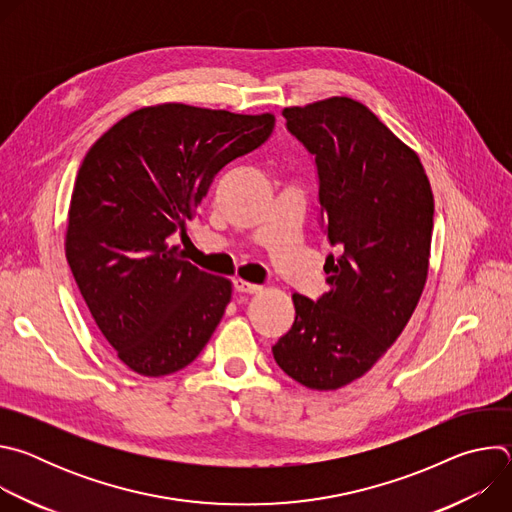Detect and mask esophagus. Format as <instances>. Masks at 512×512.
<instances>
[{
    "instance_id": "34e87169",
    "label": "esophagus",
    "mask_w": 512,
    "mask_h": 512,
    "mask_svg": "<svg viewBox=\"0 0 512 512\" xmlns=\"http://www.w3.org/2000/svg\"><path fill=\"white\" fill-rule=\"evenodd\" d=\"M235 289L241 291V294H259V291H261L263 287L257 285V283H249V281H245V279H237V281H235Z\"/></svg>"
}]
</instances>
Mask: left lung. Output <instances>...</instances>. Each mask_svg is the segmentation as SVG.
<instances>
[{"instance_id":"left-lung-1","label":"left lung","mask_w":512,"mask_h":512,"mask_svg":"<svg viewBox=\"0 0 512 512\" xmlns=\"http://www.w3.org/2000/svg\"><path fill=\"white\" fill-rule=\"evenodd\" d=\"M287 129L316 156L328 291L294 294L296 320L273 346L300 385L336 391L360 379L401 336L429 271L433 192L419 156L369 107L330 97L285 107Z\"/></svg>"}]
</instances>
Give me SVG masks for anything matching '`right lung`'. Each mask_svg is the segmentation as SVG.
Masks as SVG:
<instances>
[{"label": "right lung", "instance_id": "right-lung-1", "mask_svg": "<svg viewBox=\"0 0 512 512\" xmlns=\"http://www.w3.org/2000/svg\"><path fill=\"white\" fill-rule=\"evenodd\" d=\"M273 125V113L160 103L117 121L87 152L64 253L101 334L133 373L188 367L221 322L231 279L200 271L168 239L194 221L214 176L257 150Z\"/></svg>", "mask_w": 512, "mask_h": 512}]
</instances>
